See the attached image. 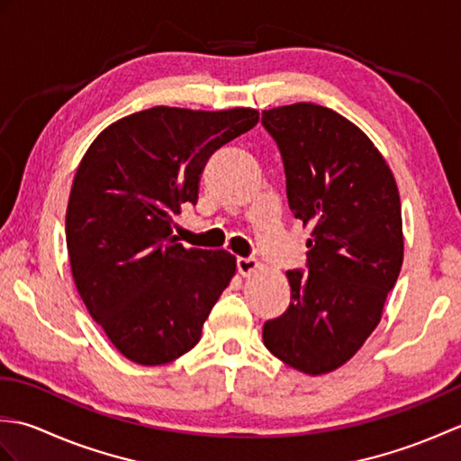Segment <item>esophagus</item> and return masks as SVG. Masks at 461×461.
Wrapping results in <instances>:
<instances>
[{"mask_svg":"<svg viewBox=\"0 0 461 461\" xmlns=\"http://www.w3.org/2000/svg\"><path fill=\"white\" fill-rule=\"evenodd\" d=\"M259 269V261L253 259V258H240L238 259V271L241 273L243 277L251 276V273H256Z\"/></svg>","mask_w":461,"mask_h":461,"instance_id":"34e87169","label":"esophagus"}]
</instances>
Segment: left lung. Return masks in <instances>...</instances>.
<instances>
[{
	"label": "left lung",
	"instance_id": "1",
	"mask_svg": "<svg viewBox=\"0 0 461 461\" xmlns=\"http://www.w3.org/2000/svg\"><path fill=\"white\" fill-rule=\"evenodd\" d=\"M261 122L279 146L289 208L312 228L309 271H287L289 309L263 325V342L319 376L357 355L396 285L404 259L398 185L368 136L327 106H277Z\"/></svg>",
	"mask_w": 461,
	"mask_h": 461
}]
</instances>
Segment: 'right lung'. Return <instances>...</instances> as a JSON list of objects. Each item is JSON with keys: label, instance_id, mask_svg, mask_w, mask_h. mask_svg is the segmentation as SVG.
I'll list each match as a JSON object with an SVG mask.
<instances>
[{"label": "right lung", "instance_id": "right-lung-1", "mask_svg": "<svg viewBox=\"0 0 461 461\" xmlns=\"http://www.w3.org/2000/svg\"><path fill=\"white\" fill-rule=\"evenodd\" d=\"M258 121L243 106H152L106 126L77 168L65 218L75 285L136 365H166L198 345L236 276L230 251L184 248L172 225L182 203L198 202L210 156Z\"/></svg>", "mask_w": 461, "mask_h": 461}]
</instances>
